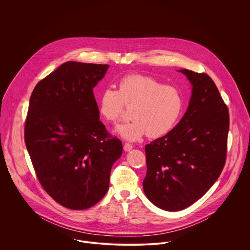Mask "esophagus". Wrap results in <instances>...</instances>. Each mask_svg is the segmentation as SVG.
I'll return each instance as SVG.
<instances>
[{
    "mask_svg": "<svg viewBox=\"0 0 250 250\" xmlns=\"http://www.w3.org/2000/svg\"><path fill=\"white\" fill-rule=\"evenodd\" d=\"M132 146L131 145H129V144H125V146H124V150L125 151H129V150H131L132 149Z\"/></svg>",
    "mask_w": 250,
    "mask_h": 250,
    "instance_id": "1",
    "label": "esophagus"
}]
</instances>
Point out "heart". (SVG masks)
<instances>
[{
	"instance_id": "b5f03b06",
	"label": "heart",
	"mask_w": 250,
	"mask_h": 250,
	"mask_svg": "<svg viewBox=\"0 0 250 250\" xmlns=\"http://www.w3.org/2000/svg\"><path fill=\"white\" fill-rule=\"evenodd\" d=\"M131 108L130 122L119 125L117 133L125 140L136 141L148 133L160 137L169 133L179 122L183 97L176 87L144 74H129L119 81V89L105 88L98 96L100 115L117 123Z\"/></svg>"
}]
</instances>
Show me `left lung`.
<instances>
[{
    "label": "left lung",
    "instance_id": "left-lung-1",
    "mask_svg": "<svg viewBox=\"0 0 250 250\" xmlns=\"http://www.w3.org/2000/svg\"><path fill=\"white\" fill-rule=\"evenodd\" d=\"M191 82L188 109L166 135L146 146L144 191L156 207L181 210L202 198L226 163L229 117L215 82L206 73L181 69Z\"/></svg>",
    "mask_w": 250,
    "mask_h": 250
}]
</instances>
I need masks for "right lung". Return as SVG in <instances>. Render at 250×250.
<instances>
[{"instance_id":"right-lung-1","label":"right lung","mask_w":250,"mask_h":250,"mask_svg":"<svg viewBox=\"0 0 250 250\" xmlns=\"http://www.w3.org/2000/svg\"><path fill=\"white\" fill-rule=\"evenodd\" d=\"M110 66L68 61L33 89L24 141L46 193L71 209L93 207L105 195L122 141L100 121L93 88Z\"/></svg>"}]
</instances>
